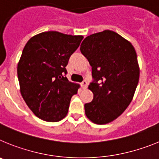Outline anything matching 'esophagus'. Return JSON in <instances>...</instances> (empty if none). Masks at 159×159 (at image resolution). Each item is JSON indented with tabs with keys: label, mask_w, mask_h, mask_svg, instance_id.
<instances>
[{
	"label": "esophagus",
	"mask_w": 159,
	"mask_h": 159,
	"mask_svg": "<svg viewBox=\"0 0 159 159\" xmlns=\"http://www.w3.org/2000/svg\"><path fill=\"white\" fill-rule=\"evenodd\" d=\"M88 82H87L86 80H84L82 82V84H81V86H82V88H84V89H85V88H87V87H88Z\"/></svg>",
	"instance_id": "1"
}]
</instances>
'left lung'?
Listing matches in <instances>:
<instances>
[{
	"label": "left lung",
	"instance_id": "left-lung-1",
	"mask_svg": "<svg viewBox=\"0 0 159 159\" xmlns=\"http://www.w3.org/2000/svg\"><path fill=\"white\" fill-rule=\"evenodd\" d=\"M80 51L92 66L89 88L93 100L85 103L87 117L96 124L117 119L131 102L139 80L137 55L131 43L111 30L87 36Z\"/></svg>",
	"mask_w": 159,
	"mask_h": 159
}]
</instances>
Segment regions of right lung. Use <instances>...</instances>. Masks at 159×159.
Wrapping results in <instances>:
<instances>
[{"label": "right lung", "mask_w": 159, "mask_h": 159, "mask_svg": "<svg viewBox=\"0 0 159 159\" xmlns=\"http://www.w3.org/2000/svg\"><path fill=\"white\" fill-rule=\"evenodd\" d=\"M83 38L49 31L32 36L24 48L17 65L20 93L44 121L58 122L67 116L80 85L67 80L66 66Z\"/></svg>", "instance_id": "1"}]
</instances>
